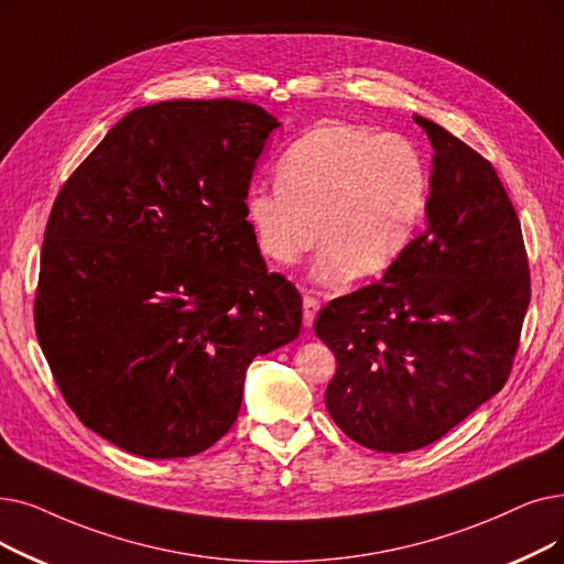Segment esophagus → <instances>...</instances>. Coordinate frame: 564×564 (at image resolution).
Listing matches in <instances>:
<instances>
[{
	"instance_id": "esophagus-1",
	"label": "esophagus",
	"mask_w": 564,
	"mask_h": 564,
	"mask_svg": "<svg viewBox=\"0 0 564 564\" xmlns=\"http://www.w3.org/2000/svg\"><path fill=\"white\" fill-rule=\"evenodd\" d=\"M317 311H321V302H317L311 292H304V327H311L315 323Z\"/></svg>"
}]
</instances>
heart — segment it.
<instances>
[{"mask_svg":"<svg viewBox=\"0 0 564 564\" xmlns=\"http://www.w3.org/2000/svg\"><path fill=\"white\" fill-rule=\"evenodd\" d=\"M426 170L394 133L317 124L276 165V188H251L247 221L264 258L297 264L321 239L317 281L371 279L394 264L426 205Z\"/></svg>","mask_w":564,"mask_h":564,"instance_id":"obj_1","label":"heart"}]
</instances>
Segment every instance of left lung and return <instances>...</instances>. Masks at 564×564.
I'll return each instance as SVG.
<instances>
[{"label":"left lung","instance_id":"obj_1","mask_svg":"<svg viewBox=\"0 0 564 564\" xmlns=\"http://www.w3.org/2000/svg\"><path fill=\"white\" fill-rule=\"evenodd\" d=\"M433 144L429 228L382 281L332 300L317 338L336 355L325 405L361 447L422 449L505 387L530 304L519 216L473 147L414 115Z\"/></svg>","mask_w":564,"mask_h":564}]
</instances>
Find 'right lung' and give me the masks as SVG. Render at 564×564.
I'll return each instance as SVG.
<instances>
[{"label":"right lung","instance_id":"right-lung-1","mask_svg":"<svg viewBox=\"0 0 564 564\" xmlns=\"http://www.w3.org/2000/svg\"><path fill=\"white\" fill-rule=\"evenodd\" d=\"M276 127L235 99L135 108L57 195L36 336L68 408L119 449H209L249 364L300 336L302 295L267 272L243 212Z\"/></svg>","mask_w":564,"mask_h":564}]
</instances>
